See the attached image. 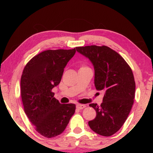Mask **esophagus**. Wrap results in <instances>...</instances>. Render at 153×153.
Instances as JSON below:
<instances>
[{
  "label": "esophagus",
  "mask_w": 153,
  "mask_h": 153,
  "mask_svg": "<svg viewBox=\"0 0 153 153\" xmlns=\"http://www.w3.org/2000/svg\"><path fill=\"white\" fill-rule=\"evenodd\" d=\"M85 107H86V105H81V104L76 105V108H78V109H82V108H84Z\"/></svg>",
  "instance_id": "obj_1"
}]
</instances>
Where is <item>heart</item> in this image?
Segmentation results:
<instances>
[{
    "label": "heart",
    "mask_w": 153,
    "mask_h": 153,
    "mask_svg": "<svg viewBox=\"0 0 153 153\" xmlns=\"http://www.w3.org/2000/svg\"><path fill=\"white\" fill-rule=\"evenodd\" d=\"M82 68H83V67H82Z\"/></svg>",
    "instance_id": "1"
}]
</instances>
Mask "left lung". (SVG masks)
Masks as SVG:
<instances>
[{
    "label": "left lung",
    "mask_w": 153,
    "mask_h": 153,
    "mask_svg": "<svg viewBox=\"0 0 153 153\" xmlns=\"http://www.w3.org/2000/svg\"><path fill=\"white\" fill-rule=\"evenodd\" d=\"M76 51L91 62L96 89L105 92L101 105L90 104L97 116L88 125L99 135L112 136L122 127L132 107L136 89L132 71L122 56L108 46H82Z\"/></svg>",
    "instance_id": "obj_1"
}]
</instances>
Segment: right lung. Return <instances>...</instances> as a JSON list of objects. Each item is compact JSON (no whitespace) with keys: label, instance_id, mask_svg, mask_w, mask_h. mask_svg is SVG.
Returning a JSON list of instances; mask_svg holds the SVG:
<instances>
[{"label":"right lung","instance_id":"1","mask_svg":"<svg viewBox=\"0 0 153 153\" xmlns=\"http://www.w3.org/2000/svg\"><path fill=\"white\" fill-rule=\"evenodd\" d=\"M76 52V48L43 51L23 71L21 95L24 111L36 130L46 138L63 132L75 113L76 105L61 104L52 89L59 84L64 68Z\"/></svg>","mask_w":153,"mask_h":153}]
</instances>
